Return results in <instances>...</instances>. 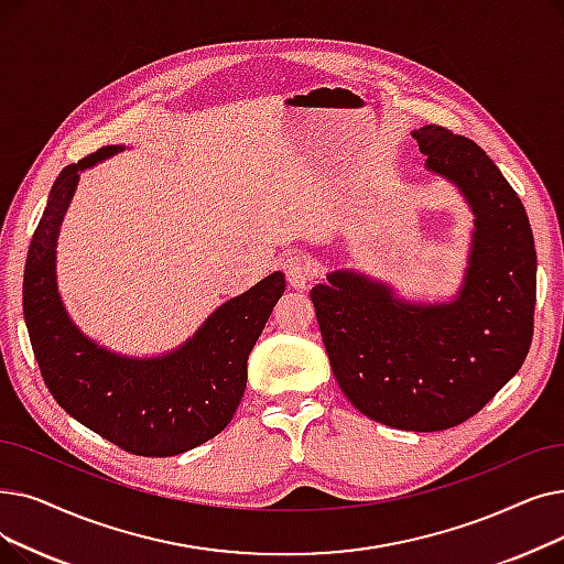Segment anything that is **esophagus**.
<instances>
[{"instance_id": "1", "label": "esophagus", "mask_w": 564, "mask_h": 564, "mask_svg": "<svg viewBox=\"0 0 564 564\" xmlns=\"http://www.w3.org/2000/svg\"><path fill=\"white\" fill-rule=\"evenodd\" d=\"M283 269H285L288 283L292 288H306L317 276V269H315L313 258L308 253H304V251H290L283 258Z\"/></svg>"}]
</instances>
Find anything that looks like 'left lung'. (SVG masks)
<instances>
[{
	"instance_id": "left-lung-1",
	"label": "left lung",
	"mask_w": 564,
	"mask_h": 564,
	"mask_svg": "<svg viewBox=\"0 0 564 564\" xmlns=\"http://www.w3.org/2000/svg\"><path fill=\"white\" fill-rule=\"evenodd\" d=\"M426 170L475 214L468 269L452 302H403L389 285L338 269L311 290L338 387L366 417L445 431L517 376L532 340L536 253L521 198L479 144L443 127L412 131Z\"/></svg>"
}]
</instances>
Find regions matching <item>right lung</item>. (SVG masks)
Here are the masks:
<instances>
[{"mask_svg": "<svg viewBox=\"0 0 564 564\" xmlns=\"http://www.w3.org/2000/svg\"><path fill=\"white\" fill-rule=\"evenodd\" d=\"M124 147L66 165L47 195L22 281V311L53 399L83 426L135 456H175L221 433L247 389V361L285 290L281 272L218 306L184 346L161 357L106 350L68 317L55 272L62 218L83 170Z\"/></svg>", "mask_w": 564, "mask_h": 564, "instance_id": "add662e5", "label": "right lung"}]
</instances>
